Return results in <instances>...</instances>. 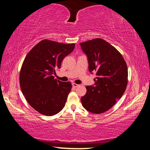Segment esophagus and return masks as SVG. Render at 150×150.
<instances>
[{
    "instance_id": "34e87169",
    "label": "esophagus",
    "mask_w": 150,
    "mask_h": 150,
    "mask_svg": "<svg viewBox=\"0 0 150 150\" xmlns=\"http://www.w3.org/2000/svg\"><path fill=\"white\" fill-rule=\"evenodd\" d=\"M72 85H73V87H75V88H76V87H77L78 86H79V85H77V83H72Z\"/></svg>"
}]
</instances>
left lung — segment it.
Segmentation results:
<instances>
[{"label": "left lung", "mask_w": 150, "mask_h": 150, "mask_svg": "<svg viewBox=\"0 0 150 150\" xmlns=\"http://www.w3.org/2000/svg\"><path fill=\"white\" fill-rule=\"evenodd\" d=\"M87 55L88 70L95 71L94 86H87L81 97L88 112L101 114L108 110L120 98L128 84V67L122 55L108 42L95 38L80 43Z\"/></svg>", "instance_id": "left-lung-1"}]
</instances>
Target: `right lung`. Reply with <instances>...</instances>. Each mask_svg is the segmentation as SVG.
<instances>
[{
	"label": "right lung",
	"instance_id": "right-lung-1",
	"mask_svg": "<svg viewBox=\"0 0 150 150\" xmlns=\"http://www.w3.org/2000/svg\"><path fill=\"white\" fill-rule=\"evenodd\" d=\"M75 45L43 40L25 57L19 76L20 88L29 105L43 115L54 116L65 106L72 85L53 75Z\"/></svg>",
	"mask_w": 150,
	"mask_h": 150
}]
</instances>
